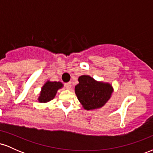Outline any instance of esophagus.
Segmentation results:
<instances>
[{
  "label": "esophagus",
  "mask_w": 153,
  "mask_h": 153,
  "mask_svg": "<svg viewBox=\"0 0 153 153\" xmlns=\"http://www.w3.org/2000/svg\"><path fill=\"white\" fill-rule=\"evenodd\" d=\"M71 86H72V85H71V82H66V83H65V87L67 89H71Z\"/></svg>",
  "instance_id": "1"
}]
</instances>
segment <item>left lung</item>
<instances>
[{
    "instance_id": "obj_1",
    "label": "left lung",
    "mask_w": 153,
    "mask_h": 153,
    "mask_svg": "<svg viewBox=\"0 0 153 153\" xmlns=\"http://www.w3.org/2000/svg\"><path fill=\"white\" fill-rule=\"evenodd\" d=\"M78 81L79 83L75 86V94L85 109L102 107L113 92L110 84L96 81L88 75L80 76Z\"/></svg>"
}]
</instances>
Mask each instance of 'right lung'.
Wrapping results in <instances>:
<instances>
[{"label":"right lung","instance_id":"right-lung-1","mask_svg":"<svg viewBox=\"0 0 153 153\" xmlns=\"http://www.w3.org/2000/svg\"><path fill=\"white\" fill-rule=\"evenodd\" d=\"M62 87L60 82L47 81L42 88V92L39 97V101L41 103H46L54 99L58 89Z\"/></svg>","mask_w":153,"mask_h":153}]
</instances>
